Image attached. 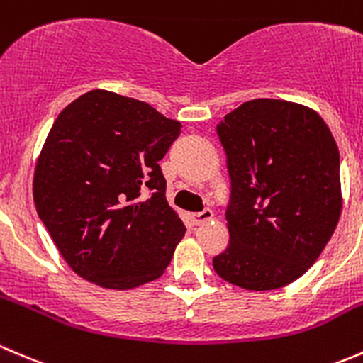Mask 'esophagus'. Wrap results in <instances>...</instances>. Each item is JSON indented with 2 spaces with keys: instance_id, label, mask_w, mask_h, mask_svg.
<instances>
[{
  "instance_id": "obj_1",
  "label": "esophagus",
  "mask_w": 363,
  "mask_h": 363,
  "mask_svg": "<svg viewBox=\"0 0 363 363\" xmlns=\"http://www.w3.org/2000/svg\"><path fill=\"white\" fill-rule=\"evenodd\" d=\"M211 218H213V211H211L210 208H204L203 211H197V213H194V222H196V225L206 224V222H210Z\"/></svg>"
}]
</instances>
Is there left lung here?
Listing matches in <instances>:
<instances>
[{
	"label": "left lung",
	"instance_id": "1",
	"mask_svg": "<svg viewBox=\"0 0 363 363\" xmlns=\"http://www.w3.org/2000/svg\"><path fill=\"white\" fill-rule=\"evenodd\" d=\"M217 135L231 178L229 245L218 277L250 291L291 284L315 263L340 217V160L315 111L256 99L225 114Z\"/></svg>",
	"mask_w": 363,
	"mask_h": 363
}]
</instances>
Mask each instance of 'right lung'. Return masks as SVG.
<instances>
[{
    "label": "right lung",
    "instance_id": "1",
    "mask_svg": "<svg viewBox=\"0 0 363 363\" xmlns=\"http://www.w3.org/2000/svg\"><path fill=\"white\" fill-rule=\"evenodd\" d=\"M180 132L150 104L106 89L61 111L37 160L33 199L75 274L132 289L166 272L185 225L159 162Z\"/></svg>",
    "mask_w": 363,
    "mask_h": 363
}]
</instances>
